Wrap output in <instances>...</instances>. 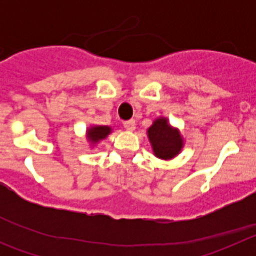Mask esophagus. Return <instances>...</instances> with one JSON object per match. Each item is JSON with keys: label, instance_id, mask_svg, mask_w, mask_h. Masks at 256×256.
Wrapping results in <instances>:
<instances>
[{"label": "esophagus", "instance_id": "obj_1", "mask_svg": "<svg viewBox=\"0 0 256 256\" xmlns=\"http://www.w3.org/2000/svg\"><path fill=\"white\" fill-rule=\"evenodd\" d=\"M123 124H124V128H126V130H130V132H132V130H136V120H133V119L124 122Z\"/></svg>", "mask_w": 256, "mask_h": 256}]
</instances>
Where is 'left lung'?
<instances>
[{"label":"left lung","mask_w":256,"mask_h":256,"mask_svg":"<svg viewBox=\"0 0 256 256\" xmlns=\"http://www.w3.org/2000/svg\"><path fill=\"white\" fill-rule=\"evenodd\" d=\"M154 154L160 159H172L180 154L183 140L176 128H172L165 118H159L148 130Z\"/></svg>","instance_id":"1"}]
</instances>
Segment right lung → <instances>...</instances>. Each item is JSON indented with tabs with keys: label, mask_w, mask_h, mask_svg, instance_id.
Masks as SVG:
<instances>
[{
	"label": "right lung",
	"mask_w": 256,
	"mask_h": 256,
	"mask_svg": "<svg viewBox=\"0 0 256 256\" xmlns=\"http://www.w3.org/2000/svg\"><path fill=\"white\" fill-rule=\"evenodd\" d=\"M112 132V128L110 126H91L90 130H88L87 136L88 140L91 142H97L100 141V140H104L108 133Z\"/></svg>",
	"instance_id": "right-lung-1"
}]
</instances>
